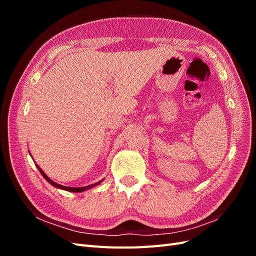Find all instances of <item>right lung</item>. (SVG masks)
<instances>
[{
	"mask_svg": "<svg viewBox=\"0 0 256 256\" xmlns=\"http://www.w3.org/2000/svg\"><path fill=\"white\" fill-rule=\"evenodd\" d=\"M36 166H37V168L40 170V174L42 175V177L44 178L46 180H47L49 184H51L52 186H54V187L56 188H58V189H62V190H66V191H69V192H83V191H85V190H88V189H90V188H92V187H95V186H98L100 182H102V180H100V182H96V184H90V186H86V187H80V188H72V187H66V186H62V184H56V182H53L52 180H50V178L46 175V173L42 171V170L38 166V164H36Z\"/></svg>",
	"mask_w": 256,
	"mask_h": 256,
	"instance_id": "1",
	"label": "right lung"
}]
</instances>
